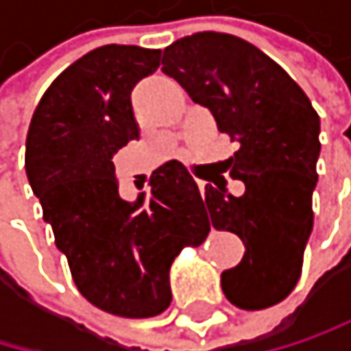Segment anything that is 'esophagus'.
<instances>
[{"instance_id":"obj_1","label":"esophagus","mask_w":351,"mask_h":351,"mask_svg":"<svg viewBox=\"0 0 351 351\" xmlns=\"http://www.w3.org/2000/svg\"><path fill=\"white\" fill-rule=\"evenodd\" d=\"M197 187H199L202 195H204V191H206V181H197Z\"/></svg>"}]
</instances>
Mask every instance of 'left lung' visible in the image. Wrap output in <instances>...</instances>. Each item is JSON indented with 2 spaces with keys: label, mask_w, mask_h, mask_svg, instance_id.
Masks as SVG:
<instances>
[{
  "label": "left lung",
  "mask_w": 351,
  "mask_h": 351,
  "mask_svg": "<svg viewBox=\"0 0 351 351\" xmlns=\"http://www.w3.org/2000/svg\"><path fill=\"white\" fill-rule=\"evenodd\" d=\"M162 71L240 149L225 166L244 183L242 195L225 179L206 185L208 223L240 236L242 261L221 274V289L240 309H263L297 287L314 227L320 117L297 82L259 48L227 33H195L164 50Z\"/></svg>",
  "instance_id": "obj_1"
}]
</instances>
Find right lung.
<instances>
[{
    "label": "right lung",
    "mask_w": 351,
    "mask_h": 351,
    "mask_svg": "<svg viewBox=\"0 0 351 351\" xmlns=\"http://www.w3.org/2000/svg\"><path fill=\"white\" fill-rule=\"evenodd\" d=\"M160 54L117 44L88 52L50 84L27 134V177L77 291L122 318L162 314L172 261L210 232L197 185L177 160L152 174L149 195L128 202L117 191L113 156L141 134L130 94Z\"/></svg>",
    "instance_id": "add662e5"
}]
</instances>
